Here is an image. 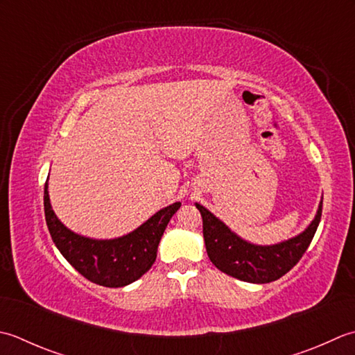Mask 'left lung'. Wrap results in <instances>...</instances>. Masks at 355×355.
<instances>
[{"label":"left lung","mask_w":355,"mask_h":355,"mask_svg":"<svg viewBox=\"0 0 355 355\" xmlns=\"http://www.w3.org/2000/svg\"><path fill=\"white\" fill-rule=\"evenodd\" d=\"M323 200L311 225L302 234L271 247H260L236 236L205 207L196 204L204 222L208 257L216 268L250 284H270L293 268L305 254L322 218Z\"/></svg>","instance_id":"left-lung-1"}]
</instances>
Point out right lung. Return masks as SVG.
<instances>
[{
	"mask_svg": "<svg viewBox=\"0 0 355 355\" xmlns=\"http://www.w3.org/2000/svg\"><path fill=\"white\" fill-rule=\"evenodd\" d=\"M180 207L176 202L162 208L142 225L124 237L95 241L83 237L58 220L50 207L47 182L44 187V214L49 233L67 262L93 284L121 288L144 276L155 263L157 245L171 216Z\"/></svg>",
	"mask_w": 355,
	"mask_h": 355,
	"instance_id": "right-lung-1",
	"label": "right lung"
}]
</instances>
